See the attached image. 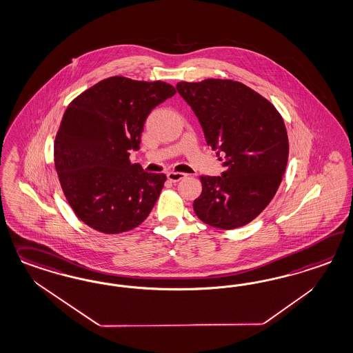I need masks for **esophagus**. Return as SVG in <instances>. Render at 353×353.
Masks as SVG:
<instances>
[{
    "label": "esophagus",
    "mask_w": 353,
    "mask_h": 353,
    "mask_svg": "<svg viewBox=\"0 0 353 353\" xmlns=\"http://www.w3.org/2000/svg\"><path fill=\"white\" fill-rule=\"evenodd\" d=\"M185 176H187V174H184V172H176V171L168 172V179L172 183L179 182V181H182L183 178H185Z\"/></svg>",
    "instance_id": "34e87169"
}]
</instances>
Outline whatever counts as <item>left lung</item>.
Segmentation results:
<instances>
[{"instance_id":"obj_1","label":"left lung","mask_w":353,"mask_h":353,"mask_svg":"<svg viewBox=\"0 0 353 353\" xmlns=\"http://www.w3.org/2000/svg\"><path fill=\"white\" fill-rule=\"evenodd\" d=\"M176 91L225 168L219 176H200L203 192L194 200L196 216L222 230L250 223L272 201L285 174L288 137L281 114L234 80L181 81Z\"/></svg>"}]
</instances>
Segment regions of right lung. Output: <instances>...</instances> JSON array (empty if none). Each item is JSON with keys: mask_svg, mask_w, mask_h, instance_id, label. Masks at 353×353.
Instances as JSON below:
<instances>
[{"mask_svg": "<svg viewBox=\"0 0 353 353\" xmlns=\"http://www.w3.org/2000/svg\"><path fill=\"white\" fill-rule=\"evenodd\" d=\"M165 81L112 77L72 100L54 143V165L74 213L103 234L139 226L159 199L165 174L131 163L147 117L175 94Z\"/></svg>", "mask_w": 353, "mask_h": 353, "instance_id": "add662e5", "label": "right lung"}]
</instances>
